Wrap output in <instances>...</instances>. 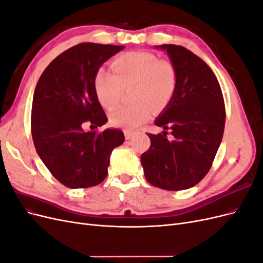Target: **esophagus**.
<instances>
[{"mask_svg": "<svg viewBox=\"0 0 263 263\" xmlns=\"http://www.w3.org/2000/svg\"><path fill=\"white\" fill-rule=\"evenodd\" d=\"M124 134H125V138L128 140V139H130L133 136H134V133L133 132H130V130H124Z\"/></svg>", "mask_w": 263, "mask_h": 263, "instance_id": "34e87169", "label": "esophagus"}]
</instances>
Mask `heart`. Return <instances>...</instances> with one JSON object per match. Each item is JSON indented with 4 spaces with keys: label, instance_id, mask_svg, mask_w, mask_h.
I'll return each mask as SVG.
<instances>
[{
    "label": "heart",
    "instance_id": "heart-1",
    "mask_svg": "<svg viewBox=\"0 0 263 263\" xmlns=\"http://www.w3.org/2000/svg\"><path fill=\"white\" fill-rule=\"evenodd\" d=\"M112 70L101 68L94 78L95 94L105 108H113L119 100L122 86L136 83L132 105L115 108L110 123L125 129H135L150 114V106L161 108L168 104L176 90L177 74L169 62L160 61L150 52H126L112 62Z\"/></svg>",
    "mask_w": 263,
    "mask_h": 263
}]
</instances>
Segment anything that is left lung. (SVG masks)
Returning a JSON list of instances; mask_svg holds the SVG:
<instances>
[{"label": "left lung", "mask_w": 263, "mask_h": 263, "mask_svg": "<svg viewBox=\"0 0 263 263\" xmlns=\"http://www.w3.org/2000/svg\"><path fill=\"white\" fill-rule=\"evenodd\" d=\"M176 70L171 100L155 119L164 129L148 134L150 148L141 155L146 180L166 191L196 185L209 172L222 139L225 105L219 83L211 68L182 46L160 45ZM172 136L166 137L165 130Z\"/></svg>", "instance_id": "obj_1"}]
</instances>
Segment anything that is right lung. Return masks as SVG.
Segmentation results:
<instances>
[{"instance_id": "1", "label": "right lung", "mask_w": 263, "mask_h": 263, "mask_svg": "<svg viewBox=\"0 0 263 263\" xmlns=\"http://www.w3.org/2000/svg\"><path fill=\"white\" fill-rule=\"evenodd\" d=\"M124 48L92 43L71 47L49 63L35 87L31 136L36 151L52 176L70 189L100 184L107 176L113 149L125 140L119 129H83L86 121L106 124L94 78L103 63Z\"/></svg>"}]
</instances>
